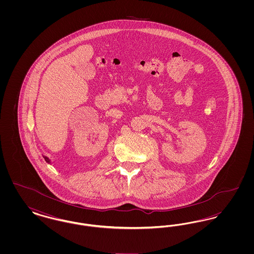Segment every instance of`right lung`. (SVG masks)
Here are the masks:
<instances>
[{
    "mask_svg": "<svg viewBox=\"0 0 254 254\" xmlns=\"http://www.w3.org/2000/svg\"><path fill=\"white\" fill-rule=\"evenodd\" d=\"M44 158H45V160H46L48 163H50V160H49V158L46 157V156H44Z\"/></svg>",
    "mask_w": 254,
    "mask_h": 254,
    "instance_id": "right-lung-1",
    "label": "right lung"
}]
</instances>
